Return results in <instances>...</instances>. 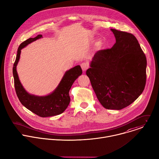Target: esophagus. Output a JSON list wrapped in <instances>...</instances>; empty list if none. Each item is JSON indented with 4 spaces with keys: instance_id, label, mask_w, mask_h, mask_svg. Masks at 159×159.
<instances>
[{
    "instance_id": "1",
    "label": "esophagus",
    "mask_w": 159,
    "mask_h": 159,
    "mask_svg": "<svg viewBox=\"0 0 159 159\" xmlns=\"http://www.w3.org/2000/svg\"><path fill=\"white\" fill-rule=\"evenodd\" d=\"M81 68L83 70V72H85L87 70V69L89 68V64L87 62H83L80 64Z\"/></svg>"
}]
</instances>
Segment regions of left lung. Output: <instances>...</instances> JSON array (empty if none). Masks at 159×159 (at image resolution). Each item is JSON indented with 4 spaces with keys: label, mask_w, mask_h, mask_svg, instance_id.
<instances>
[{
    "label": "left lung",
    "mask_w": 159,
    "mask_h": 159,
    "mask_svg": "<svg viewBox=\"0 0 159 159\" xmlns=\"http://www.w3.org/2000/svg\"><path fill=\"white\" fill-rule=\"evenodd\" d=\"M111 48L98 51L86 71L96 96L107 109H122L137 99L146 84L147 58L135 36L111 30Z\"/></svg>",
    "instance_id": "1"
}]
</instances>
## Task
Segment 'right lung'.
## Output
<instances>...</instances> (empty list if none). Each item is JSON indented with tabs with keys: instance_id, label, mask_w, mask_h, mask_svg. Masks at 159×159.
<instances>
[{
	"instance_id": "add662e5",
	"label": "right lung",
	"mask_w": 159,
	"mask_h": 159,
	"mask_svg": "<svg viewBox=\"0 0 159 159\" xmlns=\"http://www.w3.org/2000/svg\"><path fill=\"white\" fill-rule=\"evenodd\" d=\"M41 37V34H38L34 38H30L19 45L12 72L16 93L21 104L36 115L44 118L60 115L66 109L70 101L69 90L74 81L82 75V70L80 66L77 65L66 72L55 91L48 96L39 97L28 93L19 80L16 66L20 58L21 49Z\"/></svg>"
}]
</instances>
